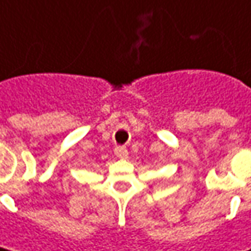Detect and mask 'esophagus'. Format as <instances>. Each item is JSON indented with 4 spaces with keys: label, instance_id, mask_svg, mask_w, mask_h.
I'll return each instance as SVG.
<instances>
[{
    "label": "esophagus",
    "instance_id": "34e87169",
    "mask_svg": "<svg viewBox=\"0 0 251 251\" xmlns=\"http://www.w3.org/2000/svg\"><path fill=\"white\" fill-rule=\"evenodd\" d=\"M115 155L118 156L119 159H125V157H127V149L125 146H116L115 148Z\"/></svg>",
    "mask_w": 251,
    "mask_h": 251
}]
</instances>
